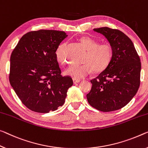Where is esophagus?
Instances as JSON below:
<instances>
[{
  "label": "esophagus",
  "instance_id": "34e87169",
  "mask_svg": "<svg viewBox=\"0 0 148 148\" xmlns=\"http://www.w3.org/2000/svg\"><path fill=\"white\" fill-rule=\"evenodd\" d=\"M80 79H73V83L74 84H76V83H78L80 82Z\"/></svg>",
  "mask_w": 148,
  "mask_h": 148
}]
</instances>
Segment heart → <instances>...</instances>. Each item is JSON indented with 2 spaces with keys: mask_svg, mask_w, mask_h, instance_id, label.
<instances>
[{
  "mask_svg": "<svg viewBox=\"0 0 148 148\" xmlns=\"http://www.w3.org/2000/svg\"><path fill=\"white\" fill-rule=\"evenodd\" d=\"M81 44L87 51L84 56L83 64L72 65L64 71L65 75L73 79H80L90 74L92 69L95 72L103 71L111 62L113 56L112 46L108 44H98L96 40L88 36H83L80 39ZM66 44L63 43L57 47L56 57L58 61L64 65L66 63L65 55Z\"/></svg>",
  "mask_w": 148,
  "mask_h": 148,
  "instance_id": "1",
  "label": "heart"
}]
</instances>
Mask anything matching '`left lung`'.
<instances>
[{"label":"left lung","mask_w":148,"mask_h":148,"mask_svg":"<svg viewBox=\"0 0 148 148\" xmlns=\"http://www.w3.org/2000/svg\"><path fill=\"white\" fill-rule=\"evenodd\" d=\"M103 34L113 49L108 66L96 78L87 95L88 103L103 112L122 108L132 99L140 84L141 62L132 40L122 32L108 27L93 29Z\"/></svg>","instance_id":"8db88e82"}]
</instances>
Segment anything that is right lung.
<instances>
[{"mask_svg":"<svg viewBox=\"0 0 148 148\" xmlns=\"http://www.w3.org/2000/svg\"><path fill=\"white\" fill-rule=\"evenodd\" d=\"M67 37L63 31H32L20 38L12 52L9 81L29 110L47 113L64 104L73 82L61 75L56 50Z\"/></svg>","mask_w":148,"mask_h":148,"instance_id":"add662e5","label":"right lung"}]
</instances>
